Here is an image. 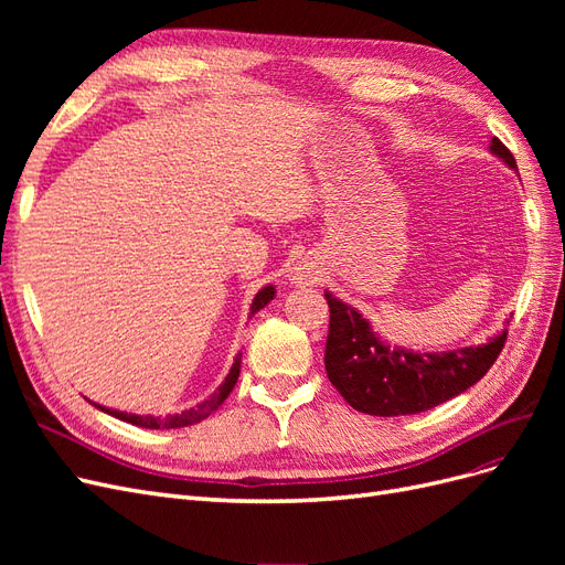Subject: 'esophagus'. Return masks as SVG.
<instances>
[{"mask_svg": "<svg viewBox=\"0 0 565 565\" xmlns=\"http://www.w3.org/2000/svg\"><path fill=\"white\" fill-rule=\"evenodd\" d=\"M295 280H299V282H313L316 280V273L313 270H306V268H297L295 270Z\"/></svg>", "mask_w": 565, "mask_h": 565, "instance_id": "1", "label": "esophagus"}]
</instances>
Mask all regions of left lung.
<instances>
[{
    "label": "left lung",
    "mask_w": 565,
    "mask_h": 565,
    "mask_svg": "<svg viewBox=\"0 0 565 565\" xmlns=\"http://www.w3.org/2000/svg\"><path fill=\"white\" fill-rule=\"evenodd\" d=\"M490 150L516 169L514 156L498 136ZM324 299L330 306L324 370L341 398L358 413L374 417L417 415L459 396L492 367L507 341L504 330L488 344L443 353L391 349L355 309L330 292Z\"/></svg>",
    "instance_id": "8db88e82"
}]
</instances>
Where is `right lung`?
I'll return each mask as SVG.
<instances>
[{
    "label": "right lung",
    "instance_id": "1",
    "mask_svg": "<svg viewBox=\"0 0 565 565\" xmlns=\"http://www.w3.org/2000/svg\"><path fill=\"white\" fill-rule=\"evenodd\" d=\"M276 297V287L273 285H268V287H264L259 295L254 297V301H252V309H249V313L254 316L256 311L259 309H264V306ZM241 358H243V353H237V358H235V363H233V367H231V372H228V377L224 380V384H221L212 396L204 401V403H200V405H195V407H191V409H185V413H181V415H167V417H143V415H127V413H119V409H108V407H104V405H96L98 409H104V413H108V415H113V417H117V419H122V422H129V424H136V426H143V429H181V426H191V424H198V422H202L204 417H210L214 409L224 403L228 396H231V391H233V386H235V382H237V377H241Z\"/></svg>",
    "mask_w": 565,
    "mask_h": 565
}]
</instances>
